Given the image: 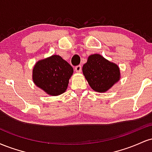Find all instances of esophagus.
<instances>
[{
	"mask_svg": "<svg viewBox=\"0 0 152 152\" xmlns=\"http://www.w3.org/2000/svg\"><path fill=\"white\" fill-rule=\"evenodd\" d=\"M75 71H76V73H80L81 71V66L78 65L75 67Z\"/></svg>",
	"mask_w": 152,
	"mask_h": 152,
	"instance_id": "1",
	"label": "esophagus"
}]
</instances>
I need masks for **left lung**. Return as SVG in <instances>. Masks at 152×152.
<instances>
[{
    "instance_id": "1",
    "label": "left lung",
    "mask_w": 152,
    "mask_h": 152,
    "mask_svg": "<svg viewBox=\"0 0 152 152\" xmlns=\"http://www.w3.org/2000/svg\"><path fill=\"white\" fill-rule=\"evenodd\" d=\"M82 71L91 88L99 93L107 91L121 78L117 64L98 53L91 54L88 57Z\"/></svg>"
}]
</instances>
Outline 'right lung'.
<instances>
[{"label": "right lung", "instance_id": "add662e5", "mask_svg": "<svg viewBox=\"0 0 152 152\" xmlns=\"http://www.w3.org/2000/svg\"><path fill=\"white\" fill-rule=\"evenodd\" d=\"M72 66L58 55H52L36 63L33 69V81L50 96L61 95L67 89Z\"/></svg>", "mask_w": 152, "mask_h": 152}]
</instances>
